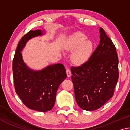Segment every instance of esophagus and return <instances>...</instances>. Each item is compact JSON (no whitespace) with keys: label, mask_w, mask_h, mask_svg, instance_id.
Listing matches in <instances>:
<instances>
[{"label":"esophagus","mask_w":130,"mask_h":130,"mask_svg":"<svg viewBox=\"0 0 130 130\" xmlns=\"http://www.w3.org/2000/svg\"><path fill=\"white\" fill-rule=\"evenodd\" d=\"M66 72H67L68 77H70L71 76V72H70V70L69 69H67V70H66Z\"/></svg>","instance_id":"34e87169"}]
</instances>
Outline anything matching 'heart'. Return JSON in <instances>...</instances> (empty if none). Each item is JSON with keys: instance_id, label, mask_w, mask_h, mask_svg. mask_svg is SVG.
<instances>
[{"instance_id": "obj_1", "label": "heart", "mask_w": 130, "mask_h": 130, "mask_svg": "<svg viewBox=\"0 0 130 130\" xmlns=\"http://www.w3.org/2000/svg\"><path fill=\"white\" fill-rule=\"evenodd\" d=\"M94 44L87 39L85 34L77 32L71 35L65 43V48L68 51L74 50L72 54L73 62L76 64H82L91 58L93 52Z\"/></svg>"}]
</instances>
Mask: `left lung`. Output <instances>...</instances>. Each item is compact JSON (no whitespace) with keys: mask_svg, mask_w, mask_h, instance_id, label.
<instances>
[{"mask_svg":"<svg viewBox=\"0 0 130 130\" xmlns=\"http://www.w3.org/2000/svg\"><path fill=\"white\" fill-rule=\"evenodd\" d=\"M100 43L88 60L70 68L76 102L94 111L113 96L119 78L118 57L112 41L100 27Z\"/></svg>","mask_w":130,"mask_h":130,"instance_id":"obj_1","label":"left lung"}]
</instances>
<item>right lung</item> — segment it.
Segmentation results:
<instances>
[{"instance_id":"add662e5","label":"right lung","mask_w":130,"mask_h":130,"mask_svg":"<svg viewBox=\"0 0 130 130\" xmlns=\"http://www.w3.org/2000/svg\"><path fill=\"white\" fill-rule=\"evenodd\" d=\"M41 35L40 30H31L21 38L12 61L13 77L15 91L23 104L30 109L47 112L53 107L57 89L67 76L61 63L34 71L24 63L21 51L27 41Z\"/></svg>"}]
</instances>
